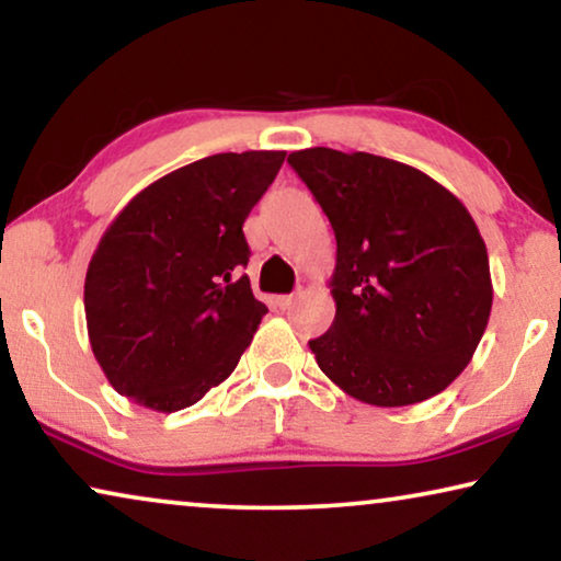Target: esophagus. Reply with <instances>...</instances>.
I'll return each instance as SVG.
<instances>
[{"instance_id":"esophagus-1","label":"esophagus","mask_w":561,"mask_h":561,"mask_svg":"<svg viewBox=\"0 0 561 561\" xmlns=\"http://www.w3.org/2000/svg\"><path fill=\"white\" fill-rule=\"evenodd\" d=\"M298 301V294H288V296H278L275 298V306H278L280 311H286V309H290V306H294Z\"/></svg>"}]
</instances>
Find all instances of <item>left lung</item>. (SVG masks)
<instances>
[{
	"mask_svg": "<svg viewBox=\"0 0 561 561\" xmlns=\"http://www.w3.org/2000/svg\"><path fill=\"white\" fill-rule=\"evenodd\" d=\"M336 237V317L309 342L332 382L396 409L442 393L485 334L493 283L462 202L416 168L370 152H290Z\"/></svg>",
	"mask_w": 561,
	"mask_h": 561,
	"instance_id": "8db88e82",
	"label": "left lung"
}]
</instances>
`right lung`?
I'll return each instance as SVG.
<instances>
[{
	"mask_svg": "<svg viewBox=\"0 0 561 561\" xmlns=\"http://www.w3.org/2000/svg\"><path fill=\"white\" fill-rule=\"evenodd\" d=\"M286 152H219L142 188L106 229L83 286L106 380L173 413L227 380L267 306L252 296L242 225Z\"/></svg>",
	"mask_w": 561,
	"mask_h": 561,
	"instance_id": "1",
	"label": "right lung"
}]
</instances>
